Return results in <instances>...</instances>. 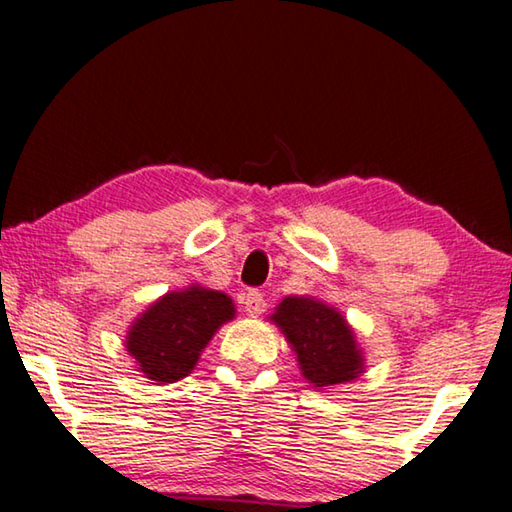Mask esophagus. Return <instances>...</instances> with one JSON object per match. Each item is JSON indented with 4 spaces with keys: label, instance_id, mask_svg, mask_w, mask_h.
<instances>
[{
    "label": "esophagus",
    "instance_id": "1",
    "mask_svg": "<svg viewBox=\"0 0 512 512\" xmlns=\"http://www.w3.org/2000/svg\"><path fill=\"white\" fill-rule=\"evenodd\" d=\"M244 307H246V314L248 316H257L262 314L266 309V300H264V293L257 291V289H250L244 298Z\"/></svg>",
    "mask_w": 512,
    "mask_h": 512
}]
</instances>
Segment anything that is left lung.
Returning a JSON list of instances; mask_svg holds the SVG:
<instances>
[{
  "label": "left lung",
  "instance_id": "obj_1",
  "mask_svg": "<svg viewBox=\"0 0 512 512\" xmlns=\"http://www.w3.org/2000/svg\"><path fill=\"white\" fill-rule=\"evenodd\" d=\"M271 320L287 336L302 375L314 388L345 384L363 372V352L352 327L334 307L316 298L289 296L275 307Z\"/></svg>",
  "mask_w": 512,
  "mask_h": 512
}]
</instances>
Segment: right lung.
<instances>
[{
  "label": "right lung",
  "mask_w": 512,
  "mask_h": 512,
  "mask_svg": "<svg viewBox=\"0 0 512 512\" xmlns=\"http://www.w3.org/2000/svg\"><path fill=\"white\" fill-rule=\"evenodd\" d=\"M232 318L230 296L192 284L155 300L128 329L126 350L146 379L173 384L194 370L216 329Z\"/></svg>",
  "instance_id": "right-lung-1"
}]
</instances>
